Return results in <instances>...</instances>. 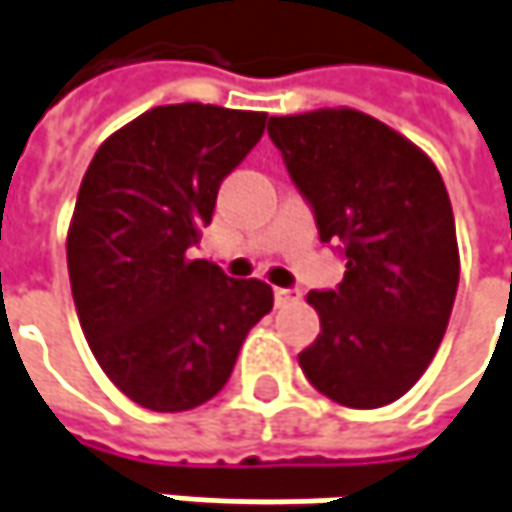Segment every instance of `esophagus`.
I'll return each mask as SVG.
<instances>
[{
	"label": "esophagus",
	"instance_id": "obj_1",
	"mask_svg": "<svg viewBox=\"0 0 512 512\" xmlns=\"http://www.w3.org/2000/svg\"><path fill=\"white\" fill-rule=\"evenodd\" d=\"M295 301H301V292L298 289H275V304L278 307L295 304Z\"/></svg>",
	"mask_w": 512,
	"mask_h": 512
}]
</instances>
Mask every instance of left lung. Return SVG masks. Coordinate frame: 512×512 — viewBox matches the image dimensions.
I'll list each match as a JSON object with an SVG mask.
<instances>
[{"label":"left lung","mask_w":512,"mask_h":512,"mask_svg":"<svg viewBox=\"0 0 512 512\" xmlns=\"http://www.w3.org/2000/svg\"><path fill=\"white\" fill-rule=\"evenodd\" d=\"M286 170L324 243H345V281L310 292L321 333L301 350L310 385L347 408L400 400L435 359L461 255L435 162L350 106L269 118Z\"/></svg>","instance_id":"1"}]
</instances>
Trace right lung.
Segmentation results:
<instances>
[{
  "label": "right lung",
  "mask_w": 512,
  "mask_h": 512,
  "mask_svg": "<svg viewBox=\"0 0 512 512\" xmlns=\"http://www.w3.org/2000/svg\"><path fill=\"white\" fill-rule=\"evenodd\" d=\"M266 112L167 104L98 147L66 237L83 336L112 385L150 411H191L223 391L272 286L191 260L220 182L246 159Z\"/></svg>",
  "instance_id": "1"
}]
</instances>
